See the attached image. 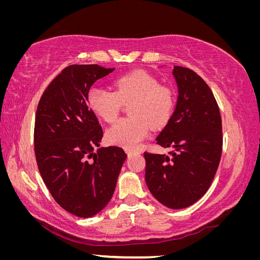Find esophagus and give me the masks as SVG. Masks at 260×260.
Listing matches in <instances>:
<instances>
[{
  "mask_svg": "<svg viewBox=\"0 0 260 260\" xmlns=\"http://www.w3.org/2000/svg\"><path fill=\"white\" fill-rule=\"evenodd\" d=\"M125 153L128 154V156H131L133 154H139V151H136V149H130V148H125Z\"/></svg>",
  "mask_w": 260,
  "mask_h": 260,
  "instance_id": "esophagus-1",
  "label": "esophagus"
}]
</instances>
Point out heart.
Masks as SVG:
<instances>
[{"label": "heart", "instance_id": "obj_1", "mask_svg": "<svg viewBox=\"0 0 260 260\" xmlns=\"http://www.w3.org/2000/svg\"><path fill=\"white\" fill-rule=\"evenodd\" d=\"M115 92L102 86H92L88 93L91 111L101 119L113 122L121 103H131L130 118L118 120L106 132L111 144L124 148H138L149 133V124L158 128L165 124L174 111V93L160 85L156 78L143 70H137L117 78Z\"/></svg>", "mask_w": 260, "mask_h": 260}]
</instances>
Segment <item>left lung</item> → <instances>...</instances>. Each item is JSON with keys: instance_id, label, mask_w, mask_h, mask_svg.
I'll return each mask as SVG.
<instances>
[{"instance_id": "left-lung-1", "label": "left lung", "mask_w": 260, "mask_h": 260, "mask_svg": "<svg viewBox=\"0 0 260 260\" xmlns=\"http://www.w3.org/2000/svg\"><path fill=\"white\" fill-rule=\"evenodd\" d=\"M178 86L175 112L156 138L170 156L144 153L145 182L168 208L193 205L207 192L222 151L221 117L214 94L193 70L172 68Z\"/></svg>"}]
</instances>
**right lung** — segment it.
Returning a JSON list of instances; mask_svg holds the SVG:
<instances>
[{
    "mask_svg": "<svg viewBox=\"0 0 260 260\" xmlns=\"http://www.w3.org/2000/svg\"><path fill=\"white\" fill-rule=\"evenodd\" d=\"M115 68L72 65L44 91L35 122L38 168L50 193L70 214L95 216L111 201L127 154L100 147L103 130L88 104L91 86Z\"/></svg>",
    "mask_w": 260,
    "mask_h": 260,
    "instance_id": "add662e5",
    "label": "right lung"
}]
</instances>
